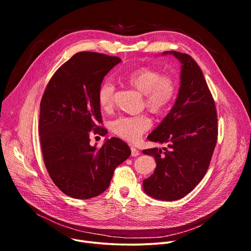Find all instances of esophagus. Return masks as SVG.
<instances>
[{
  "label": "esophagus",
  "mask_w": 251,
  "mask_h": 251,
  "mask_svg": "<svg viewBox=\"0 0 251 251\" xmlns=\"http://www.w3.org/2000/svg\"><path fill=\"white\" fill-rule=\"evenodd\" d=\"M140 155L139 150H137L135 147H131V156L132 157H137Z\"/></svg>",
  "instance_id": "obj_1"
}]
</instances>
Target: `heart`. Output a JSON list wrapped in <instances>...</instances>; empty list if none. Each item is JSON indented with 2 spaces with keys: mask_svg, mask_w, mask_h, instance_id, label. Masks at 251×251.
I'll return each mask as SVG.
<instances>
[{
  "mask_svg": "<svg viewBox=\"0 0 251 251\" xmlns=\"http://www.w3.org/2000/svg\"><path fill=\"white\" fill-rule=\"evenodd\" d=\"M128 82L144 94V104L156 114L163 113L175 98L176 85L173 77L161 75L159 71L149 68H139L128 75ZM116 86L111 79H106L98 89V103L101 109L109 111L114 104ZM152 125V121L146 114L135 116H120L111 123V130L118 137L129 142H136L143 133Z\"/></svg>",
  "mask_w": 251,
  "mask_h": 251,
  "instance_id": "heart-1",
  "label": "heart"
}]
</instances>
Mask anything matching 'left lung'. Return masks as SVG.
Returning <instances> with one entry per match:
<instances>
[{
  "mask_svg": "<svg viewBox=\"0 0 251 251\" xmlns=\"http://www.w3.org/2000/svg\"><path fill=\"white\" fill-rule=\"evenodd\" d=\"M181 62L180 89L169 114L148 136L167 148L146 149L157 167L143 181L144 192L157 200L176 201L191 193L205 175L218 141V115L202 71L195 59L164 51Z\"/></svg>",
  "mask_w": 251,
  "mask_h": 251,
  "instance_id": "obj_1",
  "label": "left lung"
}]
</instances>
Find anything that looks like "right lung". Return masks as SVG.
<instances>
[{"mask_svg": "<svg viewBox=\"0 0 251 251\" xmlns=\"http://www.w3.org/2000/svg\"><path fill=\"white\" fill-rule=\"evenodd\" d=\"M121 59L81 51L50 78L41 101L39 132L45 165L55 186L68 197L86 200L109 187L114 170L131 150L119 138L101 148L90 145L89 132L103 134L98 89Z\"/></svg>", "mask_w": 251, "mask_h": 251, "instance_id": "obj_1", "label": "right lung"}]
</instances>
